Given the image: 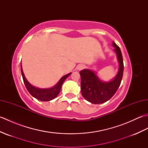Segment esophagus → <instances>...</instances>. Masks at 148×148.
I'll return each instance as SVG.
<instances>
[{
  "label": "esophagus",
  "instance_id": "esophagus-1",
  "mask_svg": "<svg viewBox=\"0 0 148 148\" xmlns=\"http://www.w3.org/2000/svg\"><path fill=\"white\" fill-rule=\"evenodd\" d=\"M84 68V65L83 64H81L78 66L77 69H78V70H82V69H83Z\"/></svg>",
  "mask_w": 148,
  "mask_h": 148
}]
</instances>
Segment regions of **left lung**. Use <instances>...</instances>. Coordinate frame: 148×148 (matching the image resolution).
Here are the masks:
<instances>
[{"label":"left lung","instance_id":"1","mask_svg":"<svg viewBox=\"0 0 148 148\" xmlns=\"http://www.w3.org/2000/svg\"><path fill=\"white\" fill-rule=\"evenodd\" d=\"M112 45L115 48L119 62L118 72L114 79L109 83H103L92 71L84 69L79 72L81 94L86 100L95 104L106 102L111 99L121 82L124 69L123 56L119 46L114 42H112Z\"/></svg>","mask_w":148,"mask_h":148}]
</instances>
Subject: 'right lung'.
I'll use <instances>...</instances> for the list:
<instances>
[{
	"label": "right lung",
	"mask_w": 148,
	"mask_h": 148,
	"mask_svg": "<svg viewBox=\"0 0 148 148\" xmlns=\"http://www.w3.org/2000/svg\"><path fill=\"white\" fill-rule=\"evenodd\" d=\"M21 72L22 77H23L24 84L27 88L28 92L31 94V95H32L34 97H35L36 99L40 100V101H49V100L56 98V96L58 95L60 92L63 83L64 82V81L67 79L71 74L69 73L67 75H65V76H63L60 79V80L58 81V83L56 84L54 87L51 88L40 89L38 88L33 86L28 82V81L26 79L25 77L24 76L23 71H22L21 65Z\"/></svg>",
	"instance_id": "right-lung-1"
}]
</instances>
